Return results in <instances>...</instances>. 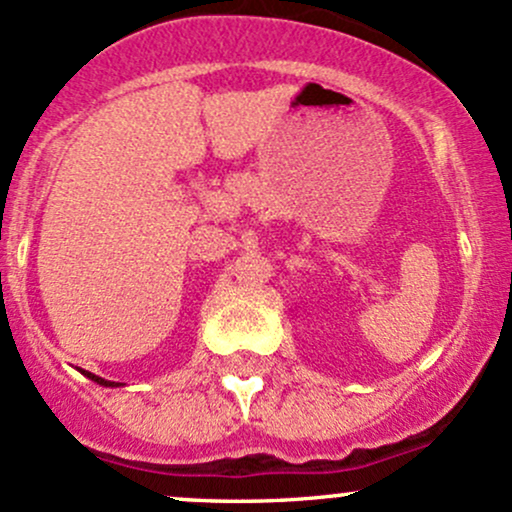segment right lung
<instances>
[{"label":"right lung","instance_id":"right-lung-1","mask_svg":"<svg viewBox=\"0 0 512 512\" xmlns=\"http://www.w3.org/2000/svg\"><path fill=\"white\" fill-rule=\"evenodd\" d=\"M84 375H86V378H91L93 383H98V385H103V387H115V385H120V383H110V380H103V378H98V375L88 373V370H84Z\"/></svg>","mask_w":512,"mask_h":512}]
</instances>
